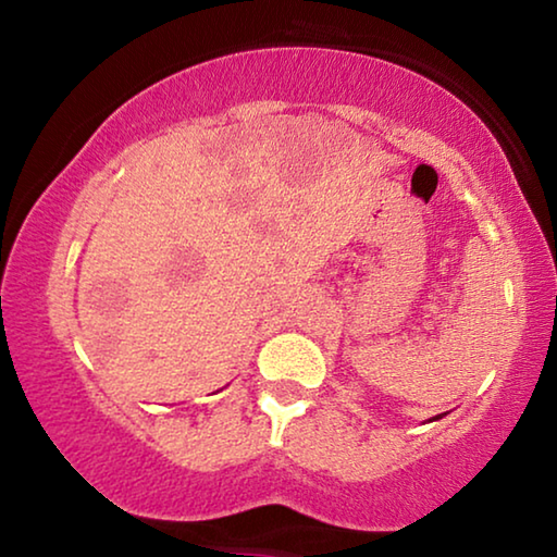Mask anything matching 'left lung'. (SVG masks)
<instances>
[{
	"label": "left lung",
	"mask_w": 557,
	"mask_h": 557,
	"mask_svg": "<svg viewBox=\"0 0 557 557\" xmlns=\"http://www.w3.org/2000/svg\"><path fill=\"white\" fill-rule=\"evenodd\" d=\"M435 420H440V414H437V418H435Z\"/></svg>",
	"instance_id": "1"
}]
</instances>
